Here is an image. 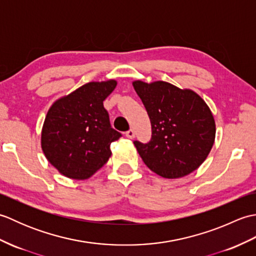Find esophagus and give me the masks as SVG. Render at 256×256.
<instances>
[{
	"instance_id": "1",
	"label": "esophagus",
	"mask_w": 256,
	"mask_h": 256,
	"mask_svg": "<svg viewBox=\"0 0 256 256\" xmlns=\"http://www.w3.org/2000/svg\"><path fill=\"white\" fill-rule=\"evenodd\" d=\"M125 135H126V138H133L134 136H135V132H134V130H128V131L125 133Z\"/></svg>"
}]
</instances>
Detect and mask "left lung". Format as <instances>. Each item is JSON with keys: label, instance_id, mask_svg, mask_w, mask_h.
<instances>
[{"label": "left lung", "instance_id": "left-lung-1", "mask_svg": "<svg viewBox=\"0 0 256 256\" xmlns=\"http://www.w3.org/2000/svg\"><path fill=\"white\" fill-rule=\"evenodd\" d=\"M133 86L148 111L152 138L134 140L152 172L164 178H180L197 170L214 143L216 123L206 103L189 89L155 81H134Z\"/></svg>", "mask_w": 256, "mask_h": 256}]
</instances>
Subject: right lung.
Returning <instances> with one entry per match:
<instances>
[{"label": "right lung", "mask_w": 256, "mask_h": 256, "mask_svg": "<svg viewBox=\"0 0 256 256\" xmlns=\"http://www.w3.org/2000/svg\"><path fill=\"white\" fill-rule=\"evenodd\" d=\"M116 86V80L86 84L48 110L42 148L64 176L88 179L110 158V145L122 134L112 128L103 101Z\"/></svg>", "instance_id": "right-lung-1"}]
</instances>
